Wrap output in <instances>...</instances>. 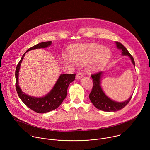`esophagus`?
<instances>
[{"instance_id":"1","label":"esophagus","mask_w":150,"mask_h":150,"mask_svg":"<svg viewBox=\"0 0 150 150\" xmlns=\"http://www.w3.org/2000/svg\"><path fill=\"white\" fill-rule=\"evenodd\" d=\"M83 77V75L82 73H78L76 75V78L77 79H81Z\"/></svg>"}]
</instances>
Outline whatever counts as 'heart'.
<instances>
[{"label":"heart","mask_w":150,"mask_h":150,"mask_svg":"<svg viewBox=\"0 0 150 150\" xmlns=\"http://www.w3.org/2000/svg\"><path fill=\"white\" fill-rule=\"evenodd\" d=\"M69 54H64V61L71 65L76 62L86 63V68L91 72L104 68L111 57V51L108 47L95 43L74 45L69 50Z\"/></svg>","instance_id":"obj_1"}]
</instances>
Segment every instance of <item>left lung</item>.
Instances as JSON below:
<instances>
[{"instance_id":"obj_1","label":"left lung","mask_w":150,"mask_h":150,"mask_svg":"<svg viewBox=\"0 0 150 150\" xmlns=\"http://www.w3.org/2000/svg\"><path fill=\"white\" fill-rule=\"evenodd\" d=\"M117 48L121 50L123 56H128L135 67V62L133 57L129 53L126 48L121 43L115 42ZM103 72H100L92 75L93 79V88L89 95V99L93 105L97 109L105 112H116L123 109L130 102L133 94L124 102H117L109 98L101 87V79Z\"/></svg>"}]
</instances>
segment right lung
Returning a JSON list of instances; mask_svg holds the SVG:
<instances>
[{
    "label": "right lung",
    "instance_id": "obj_1",
    "mask_svg": "<svg viewBox=\"0 0 150 150\" xmlns=\"http://www.w3.org/2000/svg\"><path fill=\"white\" fill-rule=\"evenodd\" d=\"M52 41L40 42L30 48L22 56L15 72L16 88L17 94L22 102L30 109L38 113H45L58 108L67 96L69 84L75 80V74H61L52 89L45 96L35 97L23 92L18 85V75L21 62L25 53L35 49L45 48L51 46Z\"/></svg>",
    "mask_w": 150,
    "mask_h": 150
}]
</instances>
